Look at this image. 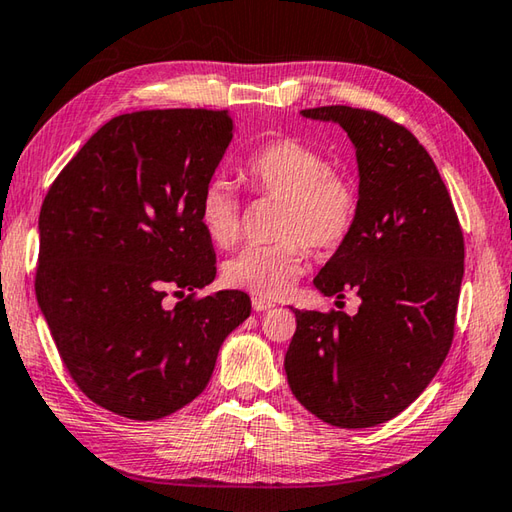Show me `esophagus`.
<instances>
[{"label":"esophagus","mask_w":512,"mask_h":512,"mask_svg":"<svg viewBox=\"0 0 512 512\" xmlns=\"http://www.w3.org/2000/svg\"><path fill=\"white\" fill-rule=\"evenodd\" d=\"M252 307H254L256 312H267V310H272L274 303H272V301H267V298H260V296H256V298H252Z\"/></svg>","instance_id":"esophagus-1"}]
</instances>
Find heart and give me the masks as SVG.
<instances>
[{"label":"heart","instance_id":"1","mask_svg":"<svg viewBox=\"0 0 512 512\" xmlns=\"http://www.w3.org/2000/svg\"><path fill=\"white\" fill-rule=\"evenodd\" d=\"M243 173L256 196L281 200L272 245H249L225 260L223 281L234 289L276 298L301 276L307 250L330 256L350 240L359 220V189L314 144L274 138L249 153ZM198 225L209 243L231 247L243 229L240 202L229 182L209 180L198 196Z\"/></svg>","mask_w":512,"mask_h":512}]
</instances>
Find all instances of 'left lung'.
<instances>
[{"label":"left lung","mask_w":512,"mask_h":512,"mask_svg":"<svg viewBox=\"0 0 512 512\" xmlns=\"http://www.w3.org/2000/svg\"><path fill=\"white\" fill-rule=\"evenodd\" d=\"M359 160V220L314 278L325 296L356 292L359 312H301L285 354L294 397L339 428H370L406 410L448 356L464 278V231L435 162L385 115L318 106Z\"/></svg>","instance_id":"obj_1"}]
</instances>
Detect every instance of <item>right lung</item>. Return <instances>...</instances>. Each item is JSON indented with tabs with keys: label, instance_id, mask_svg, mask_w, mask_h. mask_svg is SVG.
<instances>
[{
	"label": "right lung",
	"instance_id": "1",
	"mask_svg": "<svg viewBox=\"0 0 512 512\" xmlns=\"http://www.w3.org/2000/svg\"><path fill=\"white\" fill-rule=\"evenodd\" d=\"M231 138L227 111L118 115L42 202L37 303L77 388L120 417L156 421L194 401L252 312L238 289L196 292L216 276L198 196ZM169 291L183 298L173 308Z\"/></svg>",
	"mask_w": 512,
	"mask_h": 512
}]
</instances>
